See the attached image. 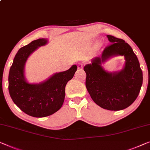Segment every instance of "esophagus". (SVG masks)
<instances>
[{"mask_svg": "<svg viewBox=\"0 0 150 150\" xmlns=\"http://www.w3.org/2000/svg\"><path fill=\"white\" fill-rule=\"evenodd\" d=\"M83 64L79 63V64H78L77 67H78V69H83Z\"/></svg>", "mask_w": 150, "mask_h": 150, "instance_id": "obj_1", "label": "esophagus"}]
</instances>
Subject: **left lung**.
Masks as SVG:
<instances>
[{
	"instance_id": "left-lung-1",
	"label": "left lung",
	"mask_w": 150,
	"mask_h": 150,
	"mask_svg": "<svg viewBox=\"0 0 150 150\" xmlns=\"http://www.w3.org/2000/svg\"><path fill=\"white\" fill-rule=\"evenodd\" d=\"M110 45L100 57L84 67L86 86L91 99L98 106L109 110H120L133 103L139 95L143 73L137 56L123 40L107 35ZM116 55H124V68L115 72L105 70L101 65Z\"/></svg>"
}]
</instances>
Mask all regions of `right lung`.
Here are the masks:
<instances>
[{"instance_id":"obj_1","label":"right lung","mask_w":150,"mask_h":150,"mask_svg":"<svg viewBox=\"0 0 150 150\" xmlns=\"http://www.w3.org/2000/svg\"><path fill=\"white\" fill-rule=\"evenodd\" d=\"M48 40H33L18 50L8 74V91L14 103L27 115L45 117L61 108L65 97V86L77 69L75 64L65 71L55 73L45 81L30 83L25 75V65L28 58Z\"/></svg>"}]
</instances>
